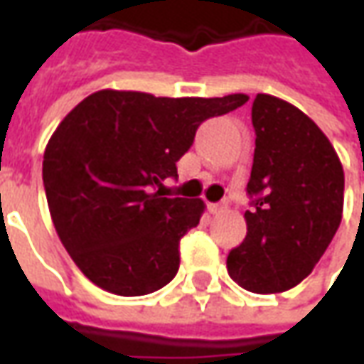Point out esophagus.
Instances as JSON below:
<instances>
[{"mask_svg":"<svg viewBox=\"0 0 364 364\" xmlns=\"http://www.w3.org/2000/svg\"><path fill=\"white\" fill-rule=\"evenodd\" d=\"M224 208H226V203H210V205H208V213L218 214L222 213Z\"/></svg>","mask_w":364,"mask_h":364,"instance_id":"esophagus-1","label":"esophagus"}]
</instances>
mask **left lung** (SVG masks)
Listing matches in <instances>:
<instances>
[{"mask_svg": "<svg viewBox=\"0 0 364 364\" xmlns=\"http://www.w3.org/2000/svg\"><path fill=\"white\" fill-rule=\"evenodd\" d=\"M247 236L228 253L242 289L273 294L296 287L328 250L343 216V166L320 127L298 107L257 93Z\"/></svg>", "mask_w": 364, "mask_h": 364, "instance_id": "8db88e82", "label": "left lung"}]
</instances>
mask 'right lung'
<instances>
[{
    "instance_id": "obj_1",
    "label": "right lung",
    "mask_w": 364,
    "mask_h": 364,
    "mask_svg": "<svg viewBox=\"0 0 364 364\" xmlns=\"http://www.w3.org/2000/svg\"><path fill=\"white\" fill-rule=\"evenodd\" d=\"M247 99L101 90L64 117L44 150V191L60 242L93 284L142 296L177 274L179 240L205 203L164 197L161 181L177 175L203 120Z\"/></svg>"
}]
</instances>
